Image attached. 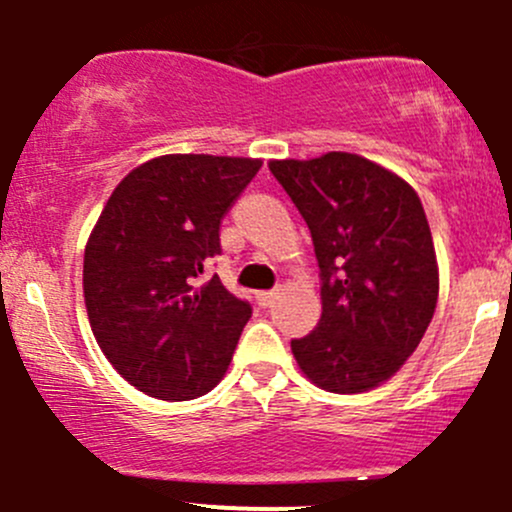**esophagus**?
Listing matches in <instances>:
<instances>
[{
  "mask_svg": "<svg viewBox=\"0 0 512 512\" xmlns=\"http://www.w3.org/2000/svg\"><path fill=\"white\" fill-rule=\"evenodd\" d=\"M280 297V289H267V292H257V304L260 307H272Z\"/></svg>",
  "mask_w": 512,
  "mask_h": 512,
  "instance_id": "obj_1",
  "label": "esophagus"
}]
</instances>
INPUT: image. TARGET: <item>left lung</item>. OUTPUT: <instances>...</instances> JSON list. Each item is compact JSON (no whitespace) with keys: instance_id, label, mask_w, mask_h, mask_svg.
<instances>
[{"instance_id":"obj_1","label":"left lung","mask_w":512,"mask_h":512,"mask_svg":"<svg viewBox=\"0 0 512 512\" xmlns=\"http://www.w3.org/2000/svg\"><path fill=\"white\" fill-rule=\"evenodd\" d=\"M312 232L322 317L292 339L299 369L334 394L369 391L414 354L438 302L426 213L409 183L354 153L272 160Z\"/></svg>"}]
</instances>
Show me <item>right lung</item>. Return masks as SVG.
Instances as JSON below:
<instances>
[{"instance_id":"1","label":"right lung","mask_w":512,"mask_h":512,"mask_svg":"<svg viewBox=\"0 0 512 512\" xmlns=\"http://www.w3.org/2000/svg\"><path fill=\"white\" fill-rule=\"evenodd\" d=\"M262 160L163 156L108 198L84 252V297L98 347L143 394L188 401L225 376L252 307L218 275L220 225Z\"/></svg>"}]
</instances>
